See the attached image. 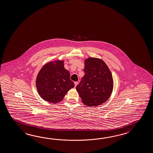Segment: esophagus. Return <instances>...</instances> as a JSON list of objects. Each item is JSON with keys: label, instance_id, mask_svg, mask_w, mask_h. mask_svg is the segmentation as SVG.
<instances>
[{"label": "esophagus", "instance_id": "1", "mask_svg": "<svg viewBox=\"0 0 153 153\" xmlns=\"http://www.w3.org/2000/svg\"><path fill=\"white\" fill-rule=\"evenodd\" d=\"M74 84H75V88L76 86V85L78 84V82H74Z\"/></svg>", "mask_w": 153, "mask_h": 153}]
</instances>
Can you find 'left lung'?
<instances>
[{"label":"left lung","mask_w":153,"mask_h":153,"mask_svg":"<svg viewBox=\"0 0 153 153\" xmlns=\"http://www.w3.org/2000/svg\"><path fill=\"white\" fill-rule=\"evenodd\" d=\"M85 73L76 87L82 102L88 106H97L110 97L114 80L110 69L102 59L88 58L85 60Z\"/></svg>","instance_id":"obj_1"}]
</instances>
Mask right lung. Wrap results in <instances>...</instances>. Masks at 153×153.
I'll use <instances>...</instances> for the list:
<instances>
[{
	"mask_svg": "<svg viewBox=\"0 0 153 153\" xmlns=\"http://www.w3.org/2000/svg\"><path fill=\"white\" fill-rule=\"evenodd\" d=\"M41 98L51 103L61 102L68 91L74 87L69 71L64 67V61L47 63L39 71L36 80Z\"/></svg>",
	"mask_w": 153,
	"mask_h": 153,
	"instance_id": "obj_1",
	"label": "right lung"
}]
</instances>
